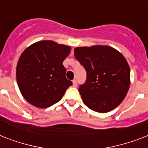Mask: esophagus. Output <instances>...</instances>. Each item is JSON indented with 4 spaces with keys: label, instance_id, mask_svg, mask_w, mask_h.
Returning <instances> with one entry per match:
<instances>
[{
    "label": "esophagus",
    "instance_id": "1",
    "mask_svg": "<svg viewBox=\"0 0 148 148\" xmlns=\"http://www.w3.org/2000/svg\"><path fill=\"white\" fill-rule=\"evenodd\" d=\"M72 82H73V85H74V87H77V81H76V80H73V81H72Z\"/></svg>",
    "mask_w": 148,
    "mask_h": 148
}]
</instances>
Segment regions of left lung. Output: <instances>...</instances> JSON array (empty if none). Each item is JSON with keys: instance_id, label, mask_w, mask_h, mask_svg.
Returning a JSON list of instances; mask_svg holds the SVG:
<instances>
[{"instance_id": "1", "label": "left lung", "mask_w": 148, "mask_h": 148, "mask_svg": "<svg viewBox=\"0 0 148 148\" xmlns=\"http://www.w3.org/2000/svg\"><path fill=\"white\" fill-rule=\"evenodd\" d=\"M74 56L87 71L85 84L79 88L84 103L99 113L117 108L126 97L131 84L126 58L107 45L77 47Z\"/></svg>"}]
</instances>
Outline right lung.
Returning a JSON list of instances; mask_svg holds the SVG:
<instances>
[{
  "label": "right lung",
  "mask_w": 148,
  "mask_h": 148,
  "mask_svg": "<svg viewBox=\"0 0 148 148\" xmlns=\"http://www.w3.org/2000/svg\"><path fill=\"white\" fill-rule=\"evenodd\" d=\"M71 47L53 40L34 43L23 51L16 68L22 96L38 108L51 107L61 100L72 82L66 78L63 61Z\"/></svg>",
  "instance_id": "right-lung-1"
}]
</instances>
